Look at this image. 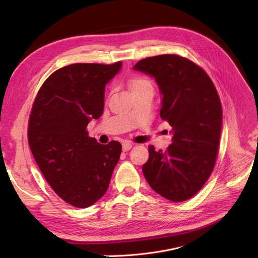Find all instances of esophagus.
<instances>
[{"label":"esophagus","instance_id":"obj_1","mask_svg":"<svg viewBox=\"0 0 258 258\" xmlns=\"http://www.w3.org/2000/svg\"><path fill=\"white\" fill-rule=\"evenodd\" d=\"M131 147H132V144L129 143V142H123L122 143V151L123 152H128Z\"/></svg>","mask_w":258,"mask_h":258}]
</instances>
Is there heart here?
I'll list each match as a JSON object with an SVG mask.
<instances>
[{"instance_id":"1","label":"heart","mask_w":258,"mask_h":258,"mask_svg":"<svg viewBox=\"0 0 258 258\" xmlns=\"http://www.w3.org/2000/svg\"><path fill=\"white\" fill-rule=\"evenodd\" d=\"M152 84L147 79H144V77H132V79L129 81V88L131 92H135L137 90H140L145 87H151Z\"/></svg>"}]
</instances>
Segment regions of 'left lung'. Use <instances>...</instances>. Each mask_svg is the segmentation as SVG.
<instances>
[{
	"label": "left lung",
	"instance_id": "8db88e82",
	"mask_svg": "<svg viewBox=\"0 0 258 258\" xmlns=\"http://www.w3.org/2000/svg\"><path fill=\"white\" fill-rule=\"evenodd\" d=\"M134 70L155 79L160 117L172 127V144L166 152L148 147L143 174L160 196L185 201L202 188L213 171L223 120L220 97L204 70L176 54L142 59Z\"/></svg>",
	"mask_w": 258,
	"mask_h": 258
}]
</instances>
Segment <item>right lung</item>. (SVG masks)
I'll return each instance as SVG.
<instances>
[{"mask_svg":"<svg viewBox=\"0 0 258 258\" xmlns=\"http://www.w3.org/2000/svg\"><path fill=\"white\" fill-rule=\"evenodd\" d=\"M122 63H74L53 72L38 91L30 114L31 152L60 198L88 208L103 196L119 160L121 145L88 137L91 119L103 113L105 86Z\"/></svg>","mask_w":258,"mask_h":258,"instance_id":"1","label":"right lung"}]
</instances>
